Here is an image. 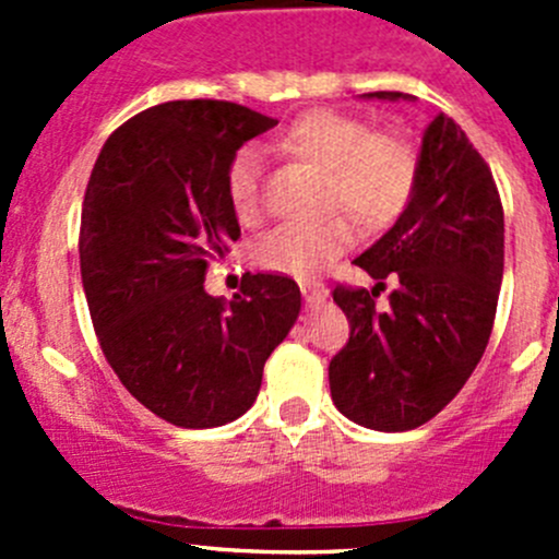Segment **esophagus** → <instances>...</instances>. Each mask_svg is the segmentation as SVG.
Wrapping results in <instances>:
<instances>
[{
    "instance_id": "1",
    "label": "esophagus",
    "mask_w": 559,
    "mask_h": 559,
    "mask_svg": "<svg viewBox=\"0 0 559 559\" xmlns=\"http://www.w3.org/2000/svg\"><path fill=\"white\" fill-rule=\"evenodd\" d=\"M300 289H302V297H306V306L308 308L321 306V302L326 300V295H330V292H326L321 284H302Z\"/></svg>"
}]
</instances>
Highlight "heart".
Returning <instances> with one entry per match:
<instances>
[{
    "label": "heart",
    "mask_w": 559,
    "mask_h": 559,
    "mask_svg": "<svg viewBox=\"0 0 559 559\" xmlns=\"http://www.w3.org/2000/svg\"><path fill=\"white\" fill-rule=\"evenodd\" d=\"M278 145L313 162L326 175L324 205L346 207L362 227L379 229L400 216L416 180V156L392 132H370L362 118L337 110H308L281 132ZM227 197L243 224L262 213V162L253 148H240L227 167ZM357 227L346 213L311 224H284L253 248L259 267L311 278L348 251Z\"/></svg>",
    "instance_id": "b5f03b06"
}]
</instances>
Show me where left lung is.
<instances>
[{"instance_id": "obj_1", "label": "left lung", "mask_w": 559, "mask_h": 559, "mask_svg": "<svg viewBox=\"0 0 559 559\" xmlns=\"http://www.w3.org/2000/svg\"><path fill=\"white\" fill-rule=\"evenodd\" d=\"M368 99H414L400 92ZM503 205L487 162L454 118L425 129L414 191L386 235L354 259L379 284L335 286L352 335L330 362L332 403L346 419L403 432L447 408L476 370L503 281ZM395 284L384 312L374 297Z\"/></svg>"}]
</instances>
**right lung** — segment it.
I'll use <instances>...</instances> for the list:
<instances>
[{
	"mask_svg": "<svg viewBox=\"0 0 559 559\" xmlns=\"http://www.w3.org/2000/svg\"><path fill=\"white\" fill-rule=\"evenodd\" d=\"M275 118L216 99L148 107L107 138L81 213V278L107 362L175 427L243 416L273 348L300 313L286 275H248L233 300L205 270L240 238L227 167Z\"/></svg>",
	"mask_w": 559,
	"mask_h": 559,
	"instance_id": "add662e5",
	"label": "right lung"
}]
</instances>
